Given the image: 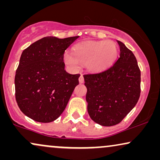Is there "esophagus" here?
I'll return each instance as SVG.
<instances>
[{"mask_svg": "<svg viewBox=\"0 0 160 160\" xmlns=\"http://www.w3.org/2000/svg\"><path fill=\"white\" fill-rule=\"evenodd\" d=\"M78 82H79V83H81V84H82V83H84V76H83L82 75H81L79 76V78H78Z\"/></svg>", "mask_w": 160, "mask_h": 160, "instance_id": "esophagus-1", "label": "esophagus"}]
</instances>
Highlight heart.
<instances>
[{
    "mask_svg": "<svg viewBox=\"0 0 160 160\" xmlns=\"http://www.w3.org/2000/svg\"><path fill=\"white\" fill-rule=\"evenodd\" d=\"M117 54L118 47L112 41H87L74 46L73 54L65 52L63 60L73 69L85 65L89 71L98 73L111 66Z\"/></svg>",
    "mask_w": 160,
    "mask_h": 160,
    "instance_id": "1",
    "label": "heart"
}]
</instances>
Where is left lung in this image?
I'll use <instances>...</instances> for the list:
<instances>
[{
  "label": "left lung",
  "instance_id": "left-lung-1",
  "mask_svg": "<svg viewBox=\"0 0 160 160\" xmlns=\"http://www.w3.org/2000/svg\"><path fill=\"white\" fill-rule=\"evenodd\" d=\"M120 54L106 71L84 75L87 111L102 126L119 124L134 108L141 94V71L132 51L117 41Z\"/></svg>",
  "mask_w": 160,
  "mask_h": 160
}]
</instances>
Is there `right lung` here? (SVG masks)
Wrapping results in <instances>:
<instances>
[{
  "instance_id": "1",
  "label": "right lung",
  "mask_w": 160,
  "mask_h": 160,
  "mask_svg": "<svg viewBox=\"0 0 160 160\" xmlns=\"http://www.w3.org/2000/svg\"><path fill=\"white\" fill-rule=\"evenodd\" d=\"M78 38L44 37L22 52L14 78L15 97L28 117L48 123L65 110L80 75L67 73L63 56Z\"/></svg>"
}]
</instances>
